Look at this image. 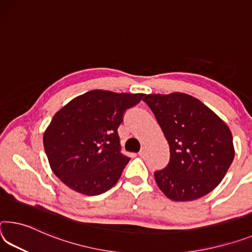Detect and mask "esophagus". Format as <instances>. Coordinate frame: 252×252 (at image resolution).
Wrapping results in <instances>:
<instances>
[{"label":"esophagus","mask_w":252,"mask_h":252,"mask_svg":"<svg viewBox=\"0 0 252 252\" xmlns=\"http://www.w3.org/2000/svg\"><path fill=\"white\" fill-rule=\"evenodd\" d=\"M146 154H147V150H146V148H141V150L139 151V156H140V157H145Z\"/></svg>","instance_id":"obj_1"}]
</instances>
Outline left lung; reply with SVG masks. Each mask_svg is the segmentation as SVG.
Here are the masks:
<instances>
[{
  "instance_id": "left-lung-1",
  "label": "left lung",
  "mask_w": 252,
  "mask_h": 252,
  "mask_svg": "<svg viewBox=\"0 0 252 252\" xmlns=\"http://www.w3.org/2000/svg\"><path fill=\"white\" fill-rule=\"evenodd\" d=\"M170 149L165 168L155 171L156 183L167 197L193 201L217 187L234 158L233 139L224 122L190 95H146Z\"/></svg>"
}]
</instances>
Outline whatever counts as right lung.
Returning <instances> with one entry per match:
<instances>
[{
  "label": "right lung",
  "instance_id": "add662e5",
  "mask_svg": "<svg viewBox=\"0 0 252 252\" xmlns=\"http://www.w3.org/2000/svg\"><path fill=\"white\" fill-rule=\"evenodd\" d=\"M143 96L94 90L59 110L43 134V147L56 176L89 196L112 189L130 161L121 153L118 127L126 111Z\"/></svg>",
  "mask_w": 252,
  "mask_h": 252
}]
</instances>
